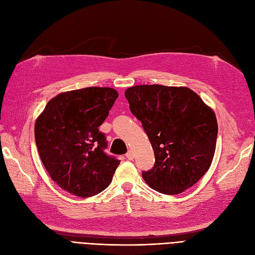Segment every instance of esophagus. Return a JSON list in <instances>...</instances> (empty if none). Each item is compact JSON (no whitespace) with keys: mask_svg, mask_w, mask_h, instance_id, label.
Masks as SVG:
<instances>
[{"mask_svg":"<svg viewBox=\"0 0 255 255\" xmlns=\"http://www.w3.org/2000/svg\"><path fill=\"white\" fill-rule=\"evenodd\" d=\"M126 156H127V158H128V159H133V158H134V156H135V154H134V152H133V151H130V150H129V151L127 153V155H126Z\"/></svg>","mask_w":255,"mask_h":255,"instance_id":"34e87169","label":"esophagus"}]
</instances>
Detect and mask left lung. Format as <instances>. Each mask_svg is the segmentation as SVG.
Listing matches in <instances>:
<instances>
[{"label": "left lung", "instance_id": "8db88e82", "mask_svg": "<svg viewBox=\"0 0 255 255\" xmlns=\"http://www.w3.org/2000/svg\"><path fill=\"white\" fill-rule=\"evenodd\" d=\"M129 110L141 122L155 164L142 177L151 188L177 195L210 169L218 125L215 113L187 87L138 85L126 90Z\"/></svg>", "mask_w": 255, "mask_h": 255}]
</instances>
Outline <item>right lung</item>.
<instances>
[{
  "label": "right lung",
  "mask_w": 255,
  "mask_h": 255,
  "mask_svg": "<svg viewBox=\"0 0 255 255\" xmlns=\"http://www.w3.org/2000/svg\"><path fill=\"white\" fill-rule=\"evenodd\" d=\"M118 92L87 87L63 92L45 105L35 123L38 153L52 180L70 194L88 198L103 191L120 160L104 152L99 130Z\"/></svg>",
  "instance_id": "right-lung-1"
}]
</instances>
